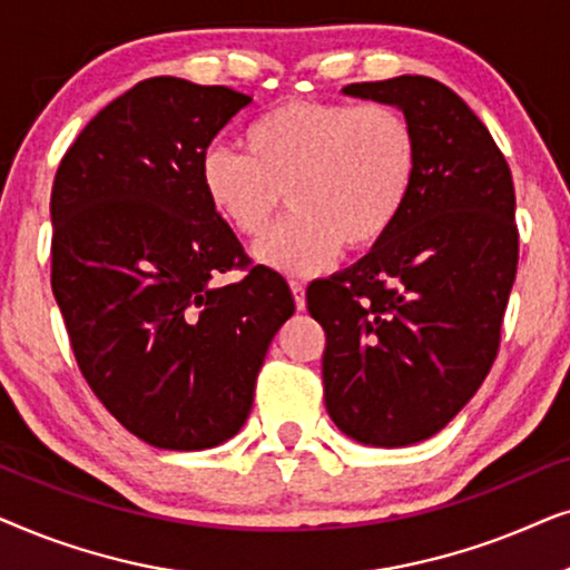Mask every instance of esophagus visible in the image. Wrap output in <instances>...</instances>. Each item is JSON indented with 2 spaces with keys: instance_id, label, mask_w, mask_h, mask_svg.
Returning <instances> with one entry per match:
<instances>
[{
  "instance_id": "1",
  "label": "esophagus",
  "mask_w": 570,
  "mask_h": 570,
  "mask_svg": "<svg viewBox=\"0 0 570 570\" xmlns=\"http://www.w3.org/2000/svg\"><path fill=\"white\" fill-rule=\"evenodd\" d=\"M291 293H293L295 308H298V311L306 308V285L298 283V279H291Z\"/></svg>"
}]
</instances>
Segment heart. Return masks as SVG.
Instances as JSON below:
<instances>
[{
  "mask_svg": "<svg viewBox=\"0 0 570 570\" xmlns=\"http://www.w3.org/2000/svg\"><path fill=\"white\" fill-rule=\"evenodd\" d=\"M240 145L202 155V191L248 240L267 233L285 194L293 213L256 248L285 275H314L342 246L376 248L402 220L420 170L415 127L379 100H285L256 116Z\"/></svg>",
  "mask_w": 570,
  "mask_h": 570,
  "instance_id": "obj_1",
  "label": "heart"
}]
</instances>
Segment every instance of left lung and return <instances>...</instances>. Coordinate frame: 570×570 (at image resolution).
Listing matches in <instances>:
<instances>
[{"label": "left lung", "mask_w": 570, "mask_h": 570, "mask_svg": "<svg viewBox=\"0 0 570 570\" xmlns=\"http://www.w3.org/2000/svg\"><path fill=\"white\" fill-rule=\"evenodd\" d=\"M347 96L400 106L420 170L396 228L353 267L311 283L324 326V402L371 446L439 433L485 381L519 264L511 168L470 106L423 75L353 82Z\"/></svg>", "instance_id": "8db88e82"}]
</instances>
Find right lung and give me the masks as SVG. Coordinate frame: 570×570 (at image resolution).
<instances>
[{
	"label": "right lung",
	"mask_w": 570,
	"mask_h": 570,
	"mask_svg": "<svg viewBox=\"0 0 570 570\" xmlns=\"http://www.w3.org/2000/svg\"><path fill=\"white\" fill-rule=\"evenodd\" d=\"M252 104L225 85L150 77L92 116L51 189V291L100 404L155 449L233 439L291 287L252 264L202 191L199 163ZM230 268L238 284L216 285Z\"/></svg>",
	"instance_id": "obj_1"
}]
</instances>
